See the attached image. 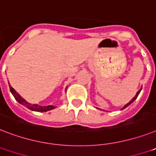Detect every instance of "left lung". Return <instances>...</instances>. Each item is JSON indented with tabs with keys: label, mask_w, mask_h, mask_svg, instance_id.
<instances>
[{
	"label": "left lung",
	"mask_w": 156,
	"mask_h": 156,
	"mask_svg": "<svg viewBox=\"0 0 156 156\" xmlns=\"http://www.w3.org/2000/svg\"><path fill=\"white\" fill-rule=\"evenodd\" d=\"M141 90H142V88H141V89H140V90L138 91L137 93H136V95H135V97H134V98H132V99H131V101H130V102H128V103H126V105H125V106H124V107H122V109H124V108H126V107H128L129 105H130V104H131V103H132V102H134V101H135V99H136V98H137L138 95H139V94H140V91H141Z\"/></svg>",
	"instance_id": "left-lung-1"
}]
</instances>
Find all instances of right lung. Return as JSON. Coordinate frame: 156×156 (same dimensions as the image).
<instances>
[{"mask_svg": "<svg viewBox=\"0 0 156 156\" xmlns=\"http://www.w3.org/2000/svg\"><path fill=\"white\" fill-rule=\"evenodd\" d=\"M9 89L10 91H11V93L12 94V95L14 96L15 99H16L19 103H21V104H22L23 106L26 107L28 109L31 110V111H39V112H45V111H50V110H53V109L55 108V107H54V106H45V107H43V106H39V105L37 104H30V103L26 102L24 98H21V96H20V94H19L17 93L11 86H9Z\"/></svg>", "mask_w": 156, "mask_h": 156, "instance_id": "right-lung-1", "label": "right lung"}]
</instances>
